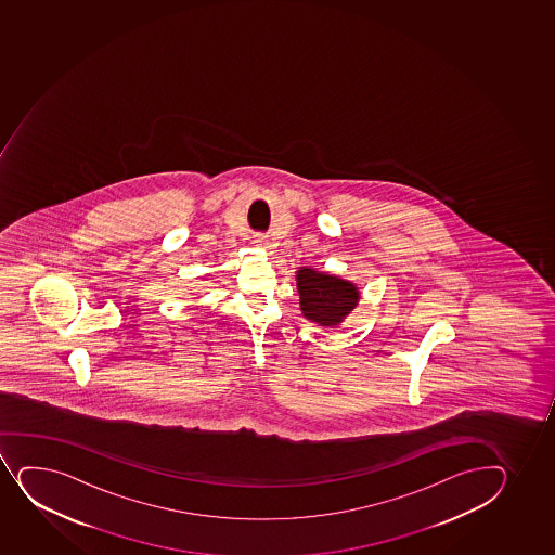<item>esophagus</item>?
<instances>
[{
    "label": "esophagus",
    "mask_w": 555,
    "mask_h": 555,
    "mask_svg": "<svg viewBox=\"0 0 555 555\" xmlns=\"http://www.w3.org/2000/svg\"><path fill=\"white\" fill-rule=\"evenodd\" d=\"M258 247H263V249H269V244L266 240H257Z\"/></svg>",
    "instance_id": "34e87169"
}]
</instances>
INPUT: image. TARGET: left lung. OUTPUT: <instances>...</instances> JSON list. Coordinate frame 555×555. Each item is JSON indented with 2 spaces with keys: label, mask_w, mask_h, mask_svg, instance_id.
Returning <instances> with one entry per match:
<instances>
[{
  "label": "left lung",
  "mask_w": 555,
  "mask_h": 555,
  "mask_svg": "<svg viewBox=\"0 0 555 555\" xmlns=\"http://www.w3.org/2000/svg\"><path fill=\"white\" fill-rule=\"evenodd\" d=\"M297 289L302 315L328 328L339 326L359 302L356 284L313 268L298 269Z\"/></svg>",
  "instance_id": "left-lung-1"
}]
</instances>
